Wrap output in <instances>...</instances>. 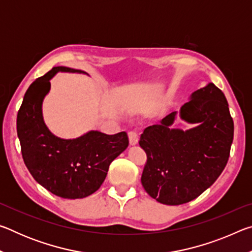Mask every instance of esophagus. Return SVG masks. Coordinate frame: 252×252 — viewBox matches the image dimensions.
<instances>
[{"label": "esophagus", "instance_id": "1", "mask_svg": "<svg viewBox=\"0 0 252 252\" xmlns=\"http://www.w3.org/2000/svg\"><path fill=\"white\" fill-rule=\"evenodd\" d=\"M129 141L131 146H135L139 142V135L136 131H130L129 132Z\"/></svg>", "mask_w": 252, "mask_h": 252}]
</instances>
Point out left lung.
Here are the masks:
<instances>
[{"label": "left lung", "mask_w": 252, "mask_h": 252, "mask_svg": "<svg viewBox=\"0 0 252 252\" xmlns=\"http://www.w3.org/2000/svg\"><path fill=\"white\" fill-rule=\"evenodd\" d=\"M179 116L193 124L172 128ZM233 140V121L223 92L208 83L191 93L179 111L144 129L140 147L147 153L141 183L158 202L178 206L199 197L223 171Z\"/></svg>", "instance_id": "left-lung-1"}]
</instances>
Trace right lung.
Here are the masks:
<instances>
[{
    "label": "right lung",
    "mask_w": 252,
    "mask_h": 252,
    "mask_svg": "<svg viewBox=\"0 0 252 252\" xmlns=\"http://www.w3.org/2000/svg\"><path fill=\"white\" fill-rule=\"evenodd\" d=\"M58 72L88 74L55 66L36 79L25 92L18 112L16 130L24 163L37 183L64 199H82L99 189L110 163L129 146L126 132L105 134L90 130L74 139H63L46 126L42 105Z\"/></svg>",
    "instance_id": "add662e5"
}]
</instances>
